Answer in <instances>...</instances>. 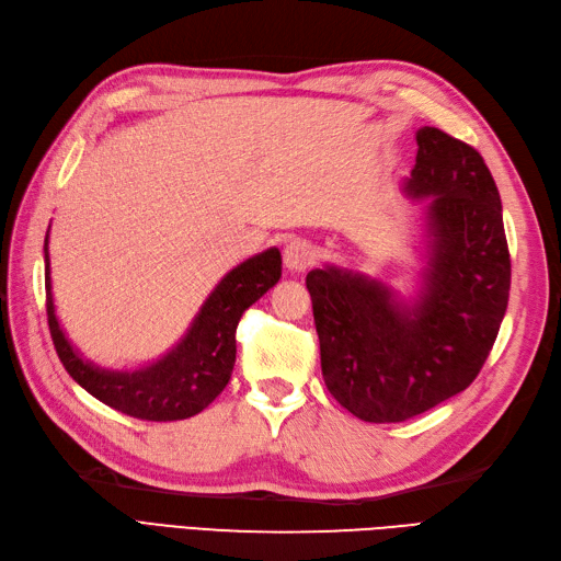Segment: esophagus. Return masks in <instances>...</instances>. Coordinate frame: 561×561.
I'll list each match as a JSON object with an SVG mask.
<instances>
[{
	"instance_id": "obj_1",
	"label": "esophagus",
	"mask_w": 561,
	"mask_h": 561,
	"mask_svg": "<svg viewBox=\"0 0 561 561\" xmlns=\"http://www.w3.org/2000/svg\"><path fill=\"white\" fill-rule=\"evenodd\" d=\"M313 257L316 250L311 243L304 241V238H294V241H289L287 248H284V265L294 272L306 270L313 262Z\"/></svg>"
}]
</instances>
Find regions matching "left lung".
I'll return each mask as SVG.
<instances>
[{"instance_id":"left-lung-1","label":"left lung","mask_w":561,"mask_h":561,"mask_svg":"<svg viewBox=\"0 0 561 561\" xmlns=\"http://www.w3.org/2000/svg\"><path fill=\"white\" fill-rule=\"evenodd\" d=\"M402 193L420 211L410 296L364 272L306 274L325 386L364 422H404L468 388L502 325L511 260L502 197L484 159L436 127L416 129Z\"/></svg>"}]
</instances>
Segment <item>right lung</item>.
Masks as SVG:
<instances>
[{
    "label": "right lung",
    "instance_id": "right-lung-1",
    "mask_svg": "<svg viewBox=\"0 0 561 561\" xmlns=\"http://www.w3.org/2000/svg\"><path fill=\"white\" fill-rule=\"evenodd\" d=\"M45 236L47 325L59 362L77 383L108 408L149 422L187 420L202 412L226 388L236 364V328L245 308L267 294L282 277L279 248L250 255L221 277L199 306L193 323L173 347L137 368H103L87 359L65 335L55 311L50 253Z\"/></svg>",
    "mask_w": 561,
    "mask_h": 561
}]
</instances>
